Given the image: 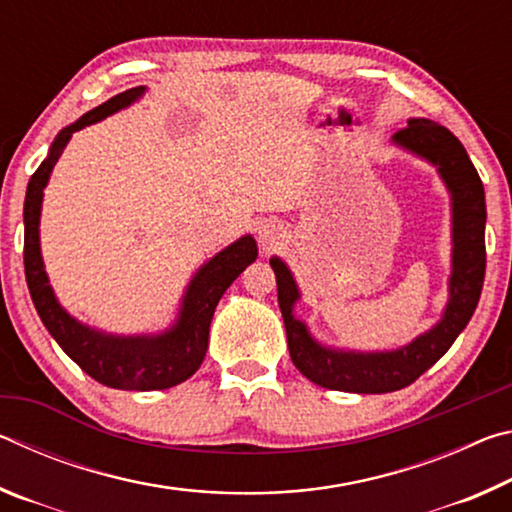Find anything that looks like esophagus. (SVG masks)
Segmentation results:
<instances>
[{
	"instance_id": "obj_1",
	"label": "esophagus",
	"mask_w": 512,
	"mask_h": 512,
	"mask_svg": "<svg viewBox=\"0 0 512 512\" xmlns=\"http://www.w3.org/2000/svg\"><path fill=\"white\" fill-rule=\"evenodd\" d=\"M259 239H262L264 246H271L275 241V232L268 228V225H262V228H259Z\"/></svg>"
}]
</instances>
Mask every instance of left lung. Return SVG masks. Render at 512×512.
<instances>
[{"mask_svg": "<svg viewBox=\"0 0 512 512\" xmlns=\"http://www.w3.org/2000/svg\"><path fill=\"white\" fill-rule=\"evenodd\" d=\"M397 149L429 162L452 201V275L447 305L436 325L395 350H343L320 343L296 316L300 289L284 259L271 257L277 302L287 327L291 361L302 375L329 391L393 393L413 384L452 348L479 305L485 275V192L470 155L445 126L431 119H409L393 135Z\"/></svg>", "mask_w": 512, "mask_h": 512, "instance_id": "8db88e82", "label": "left lung"}]
</instances>
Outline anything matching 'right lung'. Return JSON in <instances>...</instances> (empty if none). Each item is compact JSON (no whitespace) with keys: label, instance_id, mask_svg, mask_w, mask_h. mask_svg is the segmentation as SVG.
<instances>
[{"label":"right lung","instance_id":"1","mask_svg":"<svg viewBox=\"0 0 512 512\" xmlns=\"http://www.w3.org/2000/svg\"><path fill=\"white\" fill-rule=\"evenodd\" d=\"M146 88H131L85 112L65 126L51 142L47 158L33 173L24 198V273L38 316L69 359L99 384L119 391H164L178 386L201 368L210 341V323L221 296L239 273L257 259V241L244 235L198 268L180 300L176 320L155 334H110L74 318L60 305L49 284L40 250V214L45 187L67 142L76 131L97 124L115 112L133 106Z\"/></svg>","mask_w":512,"mask_h":512}]
</instances>
